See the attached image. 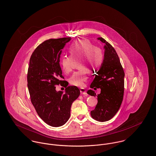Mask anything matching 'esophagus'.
<instances>
[{"instance_id":"obj_1","label":"esophagus","mask_w":156,"mask_h":156,"mask_svg":"<svg viewBox=\"0 0 156 156\" xmlns=\"http://www.w3.org/2000/svg\"><path fill=\"white\" fill-rule=\"evenodd\" d=\"M80 92H81V93L82 94H83V95H87V94L86 90L84 88H80Z\"/></svg>"}]
</instances>
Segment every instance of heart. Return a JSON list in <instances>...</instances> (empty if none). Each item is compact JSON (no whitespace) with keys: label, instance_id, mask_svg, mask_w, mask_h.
<instances>
[{"label":"heart","instance_id":"obj_1","mask_svg":"<svg viewBox=\"0 0 156 156\" xmlns=\"http://www.w3.org/2000/svg\"><path fill=\"white\" fill-rule=\"evenodd\" d=\"M70 56L72 58L83 57L80 68L82 69L75 72L69 78L70 83L75 86H83L87 80V68L88 63H91V68L94 69L99 66L102 61V55L100 51L93 48V45L87 40H78L73 42L69 48ZM70 56H64L60 60V66L64 72L68 73L72 70V58ZM95 61L92 62V58Z\"/></svg>","mask_w":156,"mask_h":156}]
</instances>
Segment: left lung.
<instances>
[{
    "label": "left lung",
    "mask_w": 156,
    "mask_h": 156,
    "mask_svg": "<svg viewBox=\"0 0 156 156\" xmlns=\"http://www.w3.org/2000/svg\"><path fill=\"white\" fill-rule=\"evenodd\" d=\"M97 39L105 44L104 57L90 85L91 88H101V93L98 94V104L90 113L96 120L104 122L111 120L120 109L124 95L125 75L115 49L104 38ZM87 93L96 96L92 90H89Z\"/></svg>",
    "instance_id": "left-lung-1"
}]
</instances>
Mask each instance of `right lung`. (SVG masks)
<instances>
[{
    "mask_svg": "<svg viewBox=\"0 0 156 156\" xmlns=\"http://www.w3.org/2000/svg\"><path fill=\"white\" fill-rule=\"evenodd\" d=\"M71 37L50 39L40 44L32 53L27 72V87L31 102L40 118L52 127L64 125L69 119L70 108L80 94L76 86H68L60 66L62 50ZM67 88L57 92L56 85Z\"/></svg>",
    "mask_w": 156,
    "mask_h": 156,
    "instance_id": "obj_1",
    "label": "right lung"
}]
</instances>
